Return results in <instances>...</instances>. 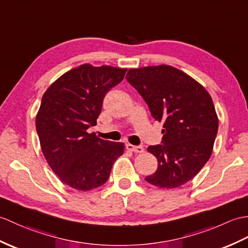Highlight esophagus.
Returning a JSON list of instances; mask_svg holds the SVG:
<instances>
[{
	"label": "esophagus",
	"mask_w": 248,
	"mask_h": 248,
	"mask_svg": "<svg viewBox=\"0 0 248 248\" xmlns=\"http://www.w3.org/2000/svg\"><path fill=\"white\" fill-rule=\"evenodd\" d=\"M126 149H128L129 151L134 152V153H142L143 151H145V149H143V147H141V146H133V145H130V143H128V145H126Z\"/></svg>",
	"instance_id": "34e87169"
}]
</instances>
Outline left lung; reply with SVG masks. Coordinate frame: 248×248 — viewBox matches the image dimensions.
I'll use <instances>...</instances> for the list:
<instances>
[{
    "mask_svg": "<svg viewBox=\"0 0 248 248\" xmlns=\"http://www.w3.org/2000/svg\"><path fill=\"white\" fill-rule=\"evenodd\" d=\"M128 82L141 95L153 118L164 124L160 145L148 147L157 170L145 180L176 188L203 168L212 153L218 120L210 95L187 74L170 65L131 68Z\"/></svg>",
    "mask_w": 248,
    "mask_h": 248,
    "instance_id": "obj_1",
    "label": "left lung"
}]
</instances>
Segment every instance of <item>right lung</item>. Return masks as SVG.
Wrapping results in <instances>:
<instances>
[{
	"mask_svg": "<svg viewBox=\"0 0 248 248\" xmlns=\"http://www.w3.org/2000/svg\"><path fill=\"white\" fill-rule=\"evenodd\" d=\"M126 68L82 64L57 79L46 90L36 117L45 159L60 181L76 190L102 186L124 153L123 142L88 133L96 125L103 98L123 81Z\"/></svg>",
	"mask_w": 248,
	"mask_h": 248,
	"instance_id": "1",
	"label": "right lung"
}]
</instances>
